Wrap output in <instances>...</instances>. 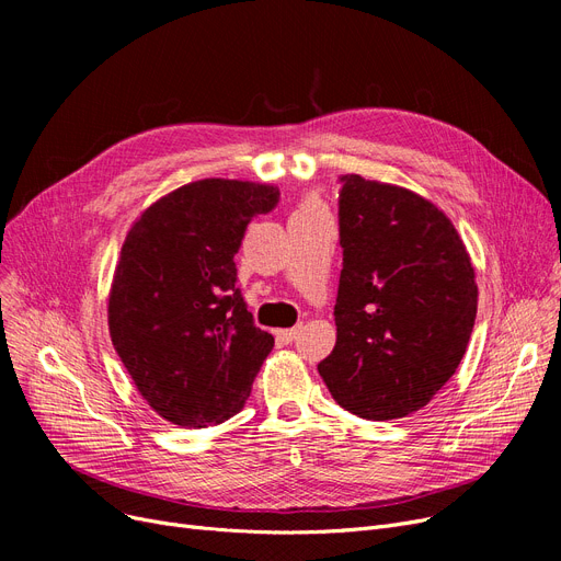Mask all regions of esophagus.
<instances>
[{
	"mask_svg": "<svg viewBox=\"0 0 561 561\" xmlns=\"http://www.w3.org/2000/svg\"><path fill=\"white\" fill-rule=\"evenodd\" d=\"M300 330H302V328H290V330H277V339H279L282 343H290V341H296V339H298Z\"/></svg>",
	"mask_w": 561,
	"mask_h": 561,
	"instance_id": "esophagus-1",
	"label": "esophagus"
}]
</instances>
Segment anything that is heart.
I'll use <instances>...</instances> for the list:
<instances>
[{
  "label": "heart",
  "mask_w": 561,
  "mask_h": 561,
  "mask_svg": "<svg viewBox=\"0 0 561 561\" xmlns=\"http://www.w3.org/2000/svg\"><path fill=\"white\" fill-rule=\"evenodd\" d=\"M309 209H320V202H318V197L309 195V197L300 204V211H309Z\"/></svg>",
  "instance_id": "heart-1"
}]
</instances>
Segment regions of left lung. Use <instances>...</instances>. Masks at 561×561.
Instances as JSON below:
<instances>
[{"label": "left lung", "instance_id": "obj_1", "mask_svg": "<svg viewBox=\"0 0 561 561\" xmlns=\"http://www.w3.org/2000/svg\"><path fill=\"white\" fill-rule=\"evenodd\" d=\"M336 345L318 364L332 398L368 421L423 409L455 375L478 316L470 254L423 195L343 176Z\"/></svg>", "mask_w": 561, "mask_h": 561}]
</instances>
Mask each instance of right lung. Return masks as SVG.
I'll return each mask as SVG.
<instances>
[{"label": "right lung", "instance_id": "right-lung-1", "mask_svg": "<svg viewBox=\"0 0 561 561\" xmlns=\"http://www.w3.org/2000/svg\"><path fill=\"white\" fill-rule=\"evenodd\" d=\"M279 188L209 176L152 202L129 227L108 290V334L142 400L186 430L243 409L275 345L236 288L248 222Z\"/></svg>", "mask_w": 561, "mask_h": 561}]
</instances>
